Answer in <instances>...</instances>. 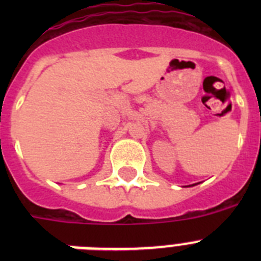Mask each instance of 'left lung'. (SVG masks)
Masks as SVG:
<instances>
[{
	"instance_id": "8db88e82",
	"label": "left lung",
	"mask_w": 261,
	"mask_h": 261,
	"mask_svg": "<svg viewBox=\"0 0 261 261\" xmlns=\"http://www.w3.org/2000/svg\"><path fill=\"white\" fill-rule=\"evenodd\" d=\"M193 186H195V184H193ZM190 187H191V186H190Z\"/></svg>"
}]
</instances>
